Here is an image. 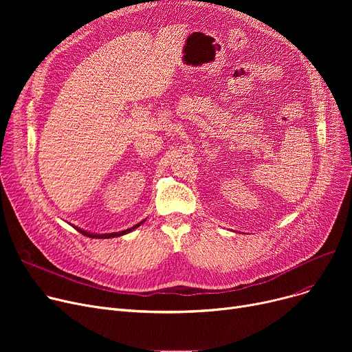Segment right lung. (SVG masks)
Wrapping results in <instances>:
<instances>
[{"label": "right lung", "instance_id": "right-lung-1", "mask_svg": "<svg viewBox=\"0 0 352 352\" xmlns=\"http://www.w3.org/2000/svg\"><path fill=\"white\" fill-rule=\"evenodd\" d=\"M141 224H142V221H141V223H138L137 226H134L133 228H128V230L121 231V232H111V234H89V232L82 231L81 228H77V227H76V230H77V231H80L82 235H87V236H91V238H114V236H120V235H124V234H126V232H129V231L135 230V228H137V227H140Z\"/></svg>", "mask_w": 352, "mask_h": 352}]
</instances>
